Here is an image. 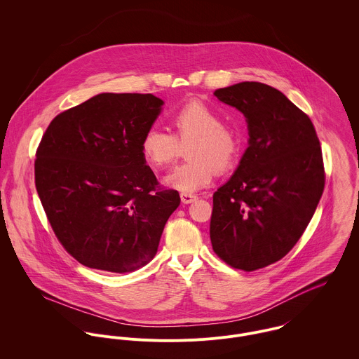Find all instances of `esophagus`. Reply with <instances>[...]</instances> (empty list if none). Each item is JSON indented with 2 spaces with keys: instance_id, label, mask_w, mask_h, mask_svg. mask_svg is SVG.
Masks as SVG:
<instances>
[{
  "instance_id": "34e87169",
  "label": "esophagus",
  "mask_w": 359,
  "mask_h": 359,
  "mask_svg": "<svg viewBox=\"0 0 359 359\" xmlns=\"http://www.w3.org/2000/svg\"><path fill=\"white\" fill-rule=\"evenodd\" d=\"M196 199H198V196L194 195V194H181V201H182V203H185V205H189V203L195 202Z\"/></svg>"
}]
</instances>
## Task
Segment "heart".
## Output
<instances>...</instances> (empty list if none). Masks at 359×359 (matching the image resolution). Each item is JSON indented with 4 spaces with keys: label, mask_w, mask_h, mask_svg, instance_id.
Listing matches in <instances>:
<instances>
[{
    "label": "heart",
    "mask_w": 359,
    "mask_h": 359,
    "mask_svg": "<svg viewBox=\"0 0 359 359\" xmlns=\"http://www.w3.org/2000/svg\"><path fill=\"white\" fill-rule=\"evenodd\" d=\"M172 134L149 128L141 140V154L156 170L171 164L185 149L189 161L175 167L163 182L184 194L207 187L214 175L228 171L241 154V134L202 101L182 104L170 116Z\"/></svg>",
    "instance_id": "obj_1"
}]
</instances>
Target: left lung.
Masks as SVG:
<instances>
[{
    "label": "left lung",
    "mask_w": 359,
    "mask_h": 359,
    "mask_svg": "<svg viewBox=\"0 0 359 359\" xmlns=\"http://www.w3.org/2000/svg\"><path fill=\"white\" fill-rule=\"evenodd\" d=\"M241 110L249 148L232 178L212 195V250L252 272L279 261L299 242L325 188L322 149L307 114L280 91L257 81L219 88Z\"/></svg>",
    "instance_id": "1"
}]
</instances>
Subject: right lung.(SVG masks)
<instances>
[{"instance_id":"add662e5","label":"right lung","mask_w":359,"mask_h":359,"mask_svg":"<svg viewBox=\"0 0 359 359\" xmlns=\"http://www.w3.org/2000/svg\"><path fill=\"white\" fill-rule=\"evenodd\" d=\"M161 104L152 94H100L59 113L40 141L41 205L59 243L88 268L124 273L148 264L180 205L141 154Z\"/></svg>"}]
</instances>
